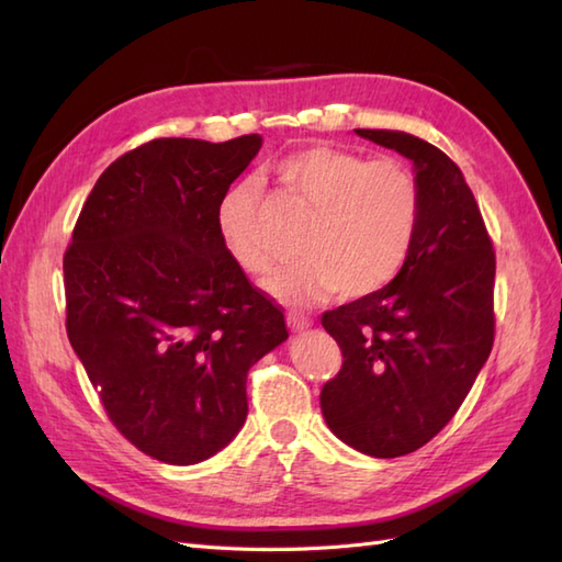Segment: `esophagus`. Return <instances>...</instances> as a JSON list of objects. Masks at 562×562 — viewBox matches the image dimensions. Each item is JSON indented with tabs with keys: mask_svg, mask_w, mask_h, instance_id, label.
Returning a JSON list of instances; mask_svg holds the SVG:
<instances>
[{
	"mask_svg": "<svg viewBox=\"0 0 562 562\" xmlns=\"http://www.w3.org/2000/svg\"><path fill=\"white\" fill-rule=\"evenodd\" d=\"M288 324H290L292 330H304V328L312 326V318L304 316L302 312H290L288 314Z\"/></svg>",
	"mask_w": 562,
	"mask_h": 562,
	"instance_id": "obj_1",
	"label": "esophagus"
}]
</instances>
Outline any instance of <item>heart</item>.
I'll return each instance as SVG.
<instances>
[{
	"instance_id": "b5f03b06",
	"label": "heart",
	"mask_w": 562,
	"mask_h": 562,
	"mask_svg": "<svg viewBox=\"0 0 562 562\" xmlns=\"http://www.w3.org/2000/svg\"><path fill=\"white\" fill-rule=\"evenodd\" d=\"M270 176L282 205L308 217V258L270 282L280 300L312 302L333 292L340 300H364L403 270L423 207L408 166L318 145L280 159ZM214 222L226 254L256 278H268L290 256L270 229L268 205L254 181L224 190Z\"/></svg>"
}]
</instances>
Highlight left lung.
Wrapping results in <instances>:
<instances>
[{"label":"left lung","mask_w":562,"mask_h":562,"mask_svg":"<svg viewBox=\"0 0 562 562\" xmlns=\"http://www.w3.org/2000/svg\"><path fill=\"white\" fill-rule=\"evenodd\" d=\"M415 166L420 224L384 290L330 308L321 324L342 352L321 411L345 445L396 459L441 432L495 340V250L461 169L401 130H355Z\"/></svg>","instance_id":"1"}]
</instances>
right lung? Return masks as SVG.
<instances>
[{"label": "right lung", "instance_id": "right-lung-1", "mask_svg": "<svg viewBox=\"0 0 562 562\" xmlns=\"http://www.w3.org/2000/svg\"><path fill=\"white\" fill-rule=\"evenodd\" d=\"M260 145L159 137L125 151L65 250L71 348L117 432L164 463L229 445L248 415V369L290 336L282 306L226 254L214 222Z\"/></svg>", "mask_w": 562, "mask_h": 562}]
</instances>
